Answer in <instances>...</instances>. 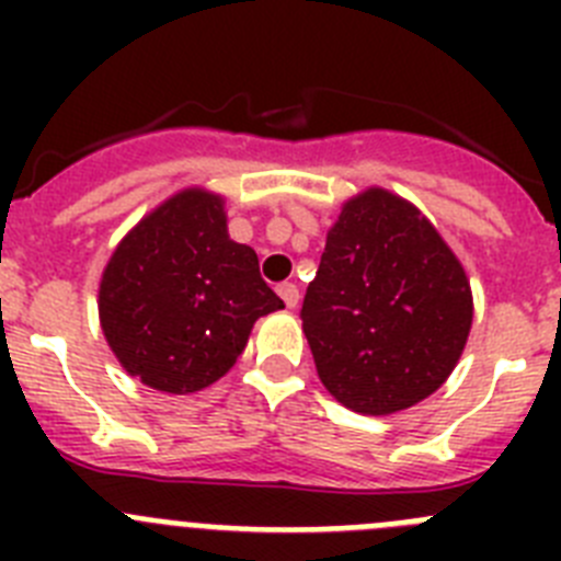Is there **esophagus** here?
<instances>
[{
  "label": "esophagus",
  "mask_w": 561,
  "mask_h": 561,
  "mask_svg": "<svg viewBox=\"0 0 561 561\" xmlns=\"http://www.w3.org/2000/svg\"><path fill=\"white\" fill-rule=\"evenodd\" d=\"M277 295H280V300H284L289 309H295L297 300H300V289H297L295 284H280L277 286Z\"/></svg>",
  "instance_id": "34e87169"
}]
</instances>
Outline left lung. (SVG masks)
I'll list each match as a JSON object with an SVG mask.
<instances>
[{
    "mask_svg": "<svg viewBox=\"0 0 561 561\" xmlns=\"http://www.w3.org/2000/svg\"><path fill=\"white\" fill-rule=\"evenodd\" d=\"M300 317L317 376L342 408L393 415L449 379L474 300L433 221L370 185L342 202Z\"/></svg>",
    "mask_w": 561,
    "mask_h": 561,
    "instance_id": "left-lung-1",
    "label": "left lung"
}]
</instances>
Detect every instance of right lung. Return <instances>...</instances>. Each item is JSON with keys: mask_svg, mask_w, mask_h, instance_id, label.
<instances>
[{"mask_svg": "<svg viewBox=\"0 0 561 561\" xmlns=\"http://www.w3.org/2000/svg\"><path fill=\"white\" fill-rule=\"evenodd\" d=\"M284 309L252 247L227 232L225 196L182 187L117 241L98 317L128 376L171 396L210 388L236 365L257 317Z\"/></svg>", "mask_w": 561, "mask_h": 561, "instance_id": "add662e5", "label": "right lung"}]
</instances>
